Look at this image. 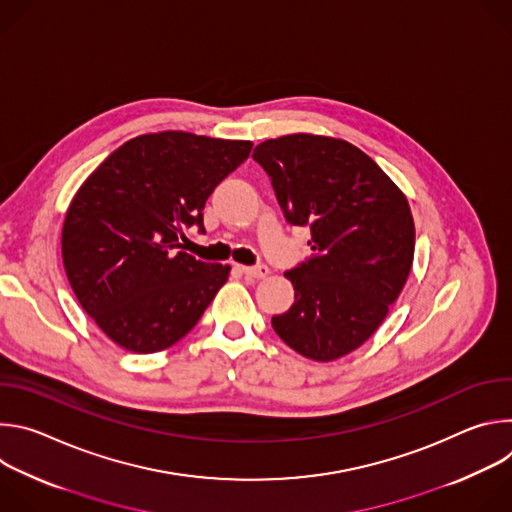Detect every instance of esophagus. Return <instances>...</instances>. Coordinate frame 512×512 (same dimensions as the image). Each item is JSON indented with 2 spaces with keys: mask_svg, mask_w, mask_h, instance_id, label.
Wrapping results in <instances>:
<instances>
[{
  "mask_svg": "<svg viewBox=\"0 0 512 512\" xmlns=\"http://www.w3.org/2000/svg\"><path fill=\"white\" fill-rule=\"evenodd\" d=\"M241 273H245L247 277L253 279H263L269 275V267L267 265H253V267H241Z\"/></svg>",
  "mask_w": 512,
  "mask_h": 512,
  "instance_id": "34e87169",
  "label": "esophagus"
}]
</instances>
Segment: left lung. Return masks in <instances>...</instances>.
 Segmentation results:
<instances>
[{
	"mask_svg": "<svg viewBox=\"0 0 512 512\" xmlns=\"http://www.w3.org/2000/svg\"><path fill=\"white\" fill-rule=\"evenodd\" d=\"M253 160L271 178L285 221L312 231V257L285 273L296 302L271 326L306 358H340L375 334L407 281L409 202L344 139L283 135L259 143Z\"/></svg>",
	"mask_w": 512,
	"mask_h": 512,
	"instance_id": "1",
	"label": "left lung"
}]
</instances>
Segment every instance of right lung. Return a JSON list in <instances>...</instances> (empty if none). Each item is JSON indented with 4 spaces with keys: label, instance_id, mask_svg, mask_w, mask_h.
<instances>
[{
    "label": "right lung",
    "instance_id": "right-lung-1",
    "mask_svg": "<svg viewBox=\"0 0 512 512\" xmlns=\"http://www.w3.org/2000/svg\"><path fill=\"white\" fill-rule=\"evenodd\" d=\"M253 148L251 141L184 131L125 141L79 188L62 227V261L72 291L121 348L150 354L184 338L229 265L182 249L184 229L204 231L208 196Z\"/></svg>",
    "mask_w": 512,
    "mask_h": 512
}]
</instances>
